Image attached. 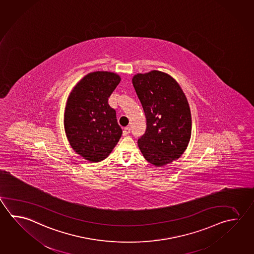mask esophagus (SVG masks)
I'll return each instance as SVG.
<instances>
[{"label": "esophagus", "mask_w": 254, "mask_h": 254, "mask_svg": "<svg viewBox=\"0 0 254 254\" xmlns=\"http://www.w3.org/2000/svg\"><path fill=\"white\" fill-rule=\"evenodd\" d=\"M130 133V127H126L124 130H123V135H127Z\"/></svg>", "instance_id": "1"}]
</instances>
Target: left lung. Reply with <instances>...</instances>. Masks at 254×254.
Instances as JSON below:
<instances>
[{
    "mask_svg": "<svg viewBox=\"0 0 254 254\" xmlns=\"http://www.w3.org/2000/svg\"><path fill=\"white\" fill-rule=\"evenodd\" d=\"M146 119V129L137 144L147 162L161 167L181 157L191 135L187 98L167 73L151 71L132 79Z\"/></svg>",
    "mask_w": 254,
    "mask_h": 254,
    "instance_id": "8db88e82",
    "label": "left lung"
}]
</instances>
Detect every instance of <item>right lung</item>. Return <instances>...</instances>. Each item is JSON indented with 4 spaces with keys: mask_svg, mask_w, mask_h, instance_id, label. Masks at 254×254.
Returning a JSON list of instances; mask_svg holds the SVG:
<instances>
[{
    "mask_svg": "<svg viewBox=\"0 0 254 254\" xmlns=\"http://www.w3.org/2000/svg\"><path fill=\"white\" fill-rule=\"evenodd\" d=\"M114 72H93L83 77L67 100L64 130L72 149L88 161L107 158L122 134L109 98L120 83Z\"/></svg>",
    "mask_w": 254,
    "mask_h": 254,
    "instance_id": "right-lung-1",
    "label": "right lung"
}]
</instances>
